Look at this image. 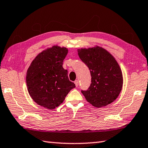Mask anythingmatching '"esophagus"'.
I'll use <instances>...</instances> for the list:
<instances>
[{"instance_id": "esophagus-1", "label": "esophagus", "mask_w": 148, "mask_h": 148, "mask_svg": "<svg viewBox=\"0 0 148 148\" xmlns=\"http://www.w3.org/2000/svg\"><path fill=\"white\" fill-rule=\"evenodd\" d=\"M74 83H75V85H76V87H78V80H75V81L74 82Z\"/></svg>"}]
</instances>
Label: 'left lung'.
I'll list each match as a JSON object with an SVG mask.
<instances>
[{"instance_id": "left-lung-1", "label": "left lung", "mask_w": 148, "mask_h": 148, "mask_svg": "<svg viewBox=\"0 0 148 148\" xmlns=\"http://www.w3.org/2000/svg\"><path fill=\"white\" fill-rule=\"evenodd\" d=\"M78 54L91 75L90 87L87 90H82L85 99L96 108L113 103L123 86L122 72L115 59L99 46L78 49Z\"/></svg>"}]
</instances>
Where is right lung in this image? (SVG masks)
Returning <instances> with one entry per match:
<instances>
[{"label": "right lung", "mask_w": 148, "mask_h": 148, "mask_svg": "<svg viewBox=\"0 0 148 148\" xmlns=\"http://www.w3.org/2000/svg\"><path fill=\"white\" fill-rule=\"evenodd\" d=\"M68 52L66 47L54 45L38 54L28 68L26 77L28 91L40 106L54 109L75 87L63 67Z\"/></svg>", "instance_id": "1"}]
</instances>
